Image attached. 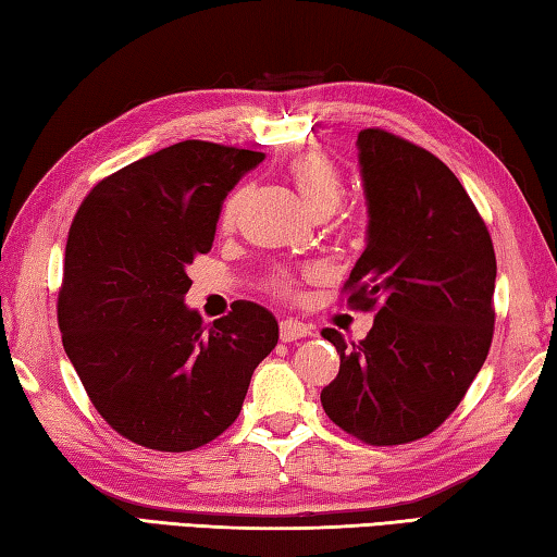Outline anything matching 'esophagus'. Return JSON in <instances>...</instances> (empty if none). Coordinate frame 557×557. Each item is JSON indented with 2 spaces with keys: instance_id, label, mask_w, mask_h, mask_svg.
Wrapping results in <instances>:
<instances>
[{
  "instance_id": "esophagus-1",
  "label": "esophagus",
  "mask_w": 557,
  "mask_h": 557,
  "mask_svg": "<svg viewBox=\"0 0 557 557\" xmlns=\"http://www.w3.org/2000/svg\"><path fill=\"white\" fill-rule=\"evenodd\" d=\"M312 334V326L297 322V319H282L280 322V338L282 342H297Z\"/></svg>"
}]
</instances>
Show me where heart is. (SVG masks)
Instances as JSON below:
<instances>
[{"instance_id":"1","label":"heart","mask_w":557,"mask_h":557,"mask_svg":"<svg viewBox=\"0 0 557 557\" xmlns=\"http://www.w3.org/2000/svg\"><path fill=\"white\" fill-rule=\"evenodd\" d=\"M287 176L295 184L299 199L314 215H329L344 199V178L336 164L322 152H301L295 159H289ZM243 201V188H233L225 196L221 206V223L231 225L238 215ZM268 287L272 295L277 297H292L297 292V277L287 270L275 272L268 280Z\"/></svg>"}]
</instances>
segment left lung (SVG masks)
Wrapping results in <instances>:
<instances>
[{"instance_id": "1", "label": "left lung", "mask_w": 557, "mask_h": 557, "mask_svg": "<svg viewBox=\"0 0 557 557\" xmlns=\"http://www.w3.org/2000/svg\"><path fill=\"white\" fill-rule=\"evenodd\" d=\"M369 243L344 285L375 312L363 342L324 329L342 358L324 412L375 447L428 437L465 398L494 338L496 256L445 162L388 129L358 132Z\"/></svg>"}]
</instances>
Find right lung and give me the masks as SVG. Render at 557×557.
<instances>
[{
    "label": "right lung",
    "mask_w": 557,
    "mask_h": 557,
    "mask_svg": "<svg viewBox=\"0 0 557 557\" xmlns=\"http://www.w3.org/2000/svg\"><path fill=\"white\" fill-rule=\"evenodd\" d=\"M262 159L184 139L102 178L75 213L55 305L63 348L102 420L135 445L191 451L223 435L277 346L275 317L252 301L213 324L184 307L186 268Z\"/></svg>",
    "instance_id": "1"
}]
</instances>
